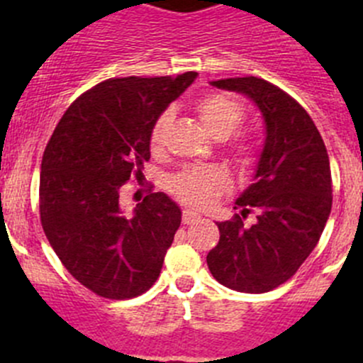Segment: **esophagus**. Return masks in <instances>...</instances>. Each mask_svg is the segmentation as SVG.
Segmentation results:
<instances>
[{"mask_svg":"<svg viewBox=\"0 0 363 363\" xmlns=\"http://www.w3.org/2000/svg\"><path fill=\"white\" fill-rule=\"evenodd\" d=\"M199 219H200V216L196 214V212H193V211L182 212V223H184V225H191V223L199 221Z\"/></svg>","mask_w":363,"mask_h":363,"instance_id":"1","label":"esophagus"}]
</instances>
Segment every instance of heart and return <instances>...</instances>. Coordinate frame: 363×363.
Listing matches in <instances>:
<instances>
[{"label":"heart","mask_w":363,"mask_h":363,"mask_svg":"<svg viewBox=\"0 0 363 363\" xmlns=\"http://www.w3.org/2000/svg\"><path fill=\"white\" fill-rule=\"evenodd\" d=\"M205 130L214 138H226L235 133L242 124L246 112L242 104L230 94L216 93L203 98L196 107ZM172 123V113L163 112L152 123L149 145L152 151H160L167 140V131ZM237 160L240 163H251L255 160V151L246 142H239L233 147ZM230 188V179L221 168L216 167H191L182 170L172 179V189L179 200L191 207H211L226 189Z\"/></svg>","instance_id":"obj_1"}]
</instances>
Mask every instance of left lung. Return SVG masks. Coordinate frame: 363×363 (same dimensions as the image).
<instances>
[{
    "label": "left lung",
    "mask_w": 363,
    "mask_h": 363,
    "mask_svg": "<svg viewBox=\"0 0 363 363\" xmlns=\"http://www.w3.org/2000/svg\"><path fill=\"white\" fill-rule=\"evenodd\" d=\"M211 84L258 107L265 144L252 182L235 200L240 214L216 223L219 242L208 251L207 265L230 290L265 294L294 276L323 233L332 208L330 161L309 113L283 89L258 77ZM250 211L257 221L246 227Z\"/></svg>",
    "instance_id": "obj_1"
}]
</instances>
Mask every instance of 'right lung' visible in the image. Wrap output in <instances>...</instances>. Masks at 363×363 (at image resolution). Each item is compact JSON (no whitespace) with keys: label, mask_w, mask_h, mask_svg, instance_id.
Here are the masks:
<instances>
[{"label":"right lung","mask_w":363,"mask_h":363,"mask_svg":"<svg viewBox=\"0 0 363 363\" xmlns=\"http://www.w3.org/2000/svg\"><path fill=\"white\" fill-rule=\"evenodd\" d=\"M196 75L105 80L69 105L47 144L43 232L68 272L96 295L133 298L158 279L181 208L164 193H151L126 216L119 191L131 177H144L152 123Z\"/></svg>","instance_id":"obj_1"}]
</instances>
